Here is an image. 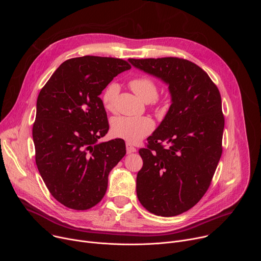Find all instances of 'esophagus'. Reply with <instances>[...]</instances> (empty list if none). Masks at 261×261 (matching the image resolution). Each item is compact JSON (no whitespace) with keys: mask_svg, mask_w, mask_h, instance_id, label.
<instances>
[{"mask_svg":"<svg viewBox=\"0 0 261 261\" xmlns=\"http://www.w3.org/2000/svg\"><path fill=\"white\" fill-rule=\"evenodd\" d=\"M126 150H127V154H132V153L136 152V148L134 146H132L130 143H127Z\"/></svg>","mask_w":261,"mask_h":261,"instance_id":"34e87169","label":"esophagus"}]
</instances>
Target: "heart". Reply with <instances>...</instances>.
Here are the masks:
<instances>
[{"instance_id":"heart-1","label":"heart","mask_w":261,"mask_h":261,"mask_svg":"<svg viewBox=\"0 0 261 261\" xmlns=\"http://www.w3.org/2000/svg\"><path fill=\"white\" fill-rule=\"evenodd\" d=\"M132 91L144 102L154 100L158 95V87L154 80L148 76H139L129 83ZM119 93V86L116 83L109 84L102 93L104 107L111 110ZM154 130V122L148 117H116L111 121V133L129 143H137Z\"/></svg>"}]
</instances>
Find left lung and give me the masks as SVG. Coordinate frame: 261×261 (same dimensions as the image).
Here are the masks:
<instances>
[{
    "mask_svg": "<svg viewBox=\"0 0 261 261\" xmlns=\"http://www.w3.org/2000/svg\"><path fill=\"white\" fill-rule=\"evenodd\" d=\"M128 61L167 84L171 96L164 120L139 150L143 165L136 177L138 200L157 216L182 214L205 194L222 155L220 92L207 73L188 60Z\"/></svg>",
    "mask_w": 261,
    "mask_h": 261,
    "instance_id": "left-lung-1",
    "label": "left lung"
}]
</instances>
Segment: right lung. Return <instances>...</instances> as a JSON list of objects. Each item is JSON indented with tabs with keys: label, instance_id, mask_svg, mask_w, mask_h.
Returning <instances> with one entry per match:
<instances>
[{
	"label": "right lung",
	"instance_id": "1",
	"mask_svg": "<svg viewBox=\"0 0 261 261\" xmlns=\"http://www.w3.org/2000/svg\"><path fill=\"white\" fill-rule=\"evenodd\" d=\"M130 68L122 59L73 58L39 93L33 125L36 164L50 194L69 208L84 211L100 202L110 170L126 154L123 139L98 142L109 129L99 95Z\"/></svg>",
	"mask_w": 261,
	"mask_h": 261
}]
</instances>
